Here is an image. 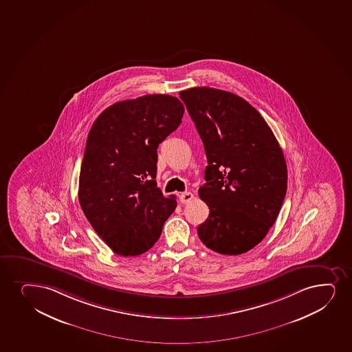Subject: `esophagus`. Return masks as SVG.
I'll list each match as a JSON object with an SVG mask.
<instances>
[{
    "label": "esophagus",
    "mask_w": 352,
    "mask_h": 352,
    "mask_svg": "<svg viewBox=\"0 0 352 352\" xmlns=\"http://www.w3.org/2000/svg\"><path fill=\"white\" fill-rule=\"evenodd\" d=\"M193 198H195V195H192L190 192H185V193H182V195H180V197H179L180 203L182 204H188Z\"/></svg>",
    "instance_id": "esophagus-1"
}]
</instances>
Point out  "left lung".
<instances>
[{
	"instance_id": "left-lung-1",
	"label": "left lung",
	"mask_w": 352,
	"mask_h": 352,
	"mask_svg": "<svg viewBox=\"0 0 352 352\" xmlns=\"http://www.w3.org/2000/svg\"><path fill=\"white\" fill-rule=\"evenodd\" d=\"M206 153L199 197L210 214L199 225L205 246L236 256L259 244L277 219L287 188L285 157L261 113L240 96L210 87L179 93Z\"/></svg>"
}]
</instances>
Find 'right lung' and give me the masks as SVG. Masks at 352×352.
Instances as JSON below:
<instances>
[{
    "mask_svg": "<svg viewBox=\"0 0 352 352\" xmlns=\"http://www.w3.org/2000/svg\"><path fill=\"white\" fill-rule=\"evenodd\" d=\"M185 112L175 96L124 100L101 113L88 133L79 201L100 238L122 256L148 251L177 207L157 187V149Z\"/></svg>",
    "mask_w": 352,
    "mask_h": 352,
    "instance_id": "add662e5",
    "label": "right lung"
}]
</instances>
